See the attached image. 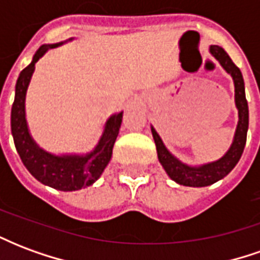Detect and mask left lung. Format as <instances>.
I'll list each match as a JSON object with an SVG mask.
<instances>
[{"label":"left lung","mask_w":260,"mask_h":260,"mask_svg":"<svg viewBox=\"0 0 260 260\" xmlns=\"http://www.w3.org/2000/svg\"><path fill=\"white\" fill-rule=\"evenodd\" d=\"M209 53L218 64L221 65V68L233 78V82H234V102L237 111H238V122H237L234 138H233L229 150L214 161L198 164V166L186 164L170 152L164 145L163 139L157 134V131L154 129L153 125H150L153 139H154L156 149H157L158 161L163 166L167 175L180 185L193 186V188L212 185L214 182L223 180L225 175H229L230 171L234 169L242 156L246 143L248 124H249L245 85H244V78H242L240 68L233 62V59L230 58L229 54L224 51V48L218 47V46H209Z\"/></svg>","instance_id":"obj_1"}]
</instances>
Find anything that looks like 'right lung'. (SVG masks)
<instances>
[{"mask_svg":"<svg viewBox=\"0 0 260 260\" xmlns=\"http://www.w3.org/2000/svg\"><path fill=\"white\" fill-rule=\"evenodd\" d=\"M72 40L74 39L71 37L65 42L43 44L37 50L30 64L20 72L16 80L15 100L11 110V132L22 163L37 181L64 192L83 189L86 186L93 185L100 178L111 160L114 143L118 136L124 114V111H119L108 117L96 146L90 152L55 154L44 150L33 139L26 119V93L36 69L35 65L48 50L59 47Z\"/></svg>","mask_w":260,"mask_h":260,"instance_id":"1","label":"right lung"}]
</instances>
